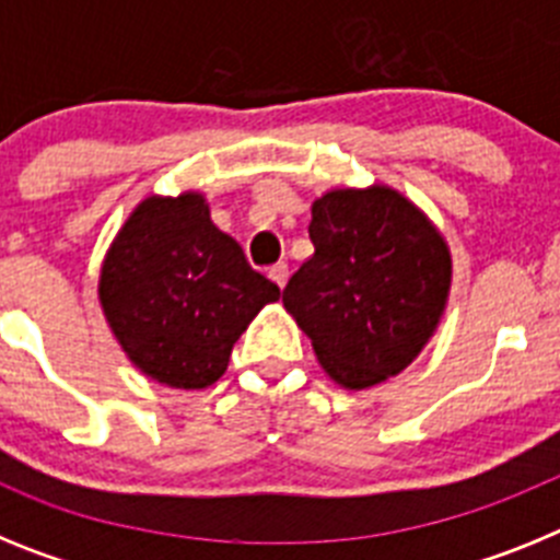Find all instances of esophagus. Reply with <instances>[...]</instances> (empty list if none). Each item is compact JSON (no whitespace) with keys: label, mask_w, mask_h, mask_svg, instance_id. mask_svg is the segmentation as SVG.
<instances>
[{"label":"esophagus","mask_w":560,"mask_h":560,"mask_svg":"<svg viewBox=\"0 0 560 560\" xmlns=\"http://www.w3.org/2000/svg\"><path fill=\"white\" fill-rule=\"evenodd\" d=\"M269 277L275 280L277 285H280V289H283V285L289 283V264H275L269 269Z\"/></svg>","instance_id":"34e87169"}]
</instances>
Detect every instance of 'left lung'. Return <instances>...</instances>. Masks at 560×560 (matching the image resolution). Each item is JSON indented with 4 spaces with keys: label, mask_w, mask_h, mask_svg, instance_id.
Returning a JSON list of instances; mask_svg holds the SVG:
<instances>
[{
    "label": "left lung",
    "mask_w": 560,
    "mask_h": 560,
    "mask_svg": "<svg viewBox=\"0 0 560 560\" xmlns=\"http://www.w3.org/2000/svg\"><path fill=\"white\" fill-rule=\"evenodd\" d=\"M314 255L283 305L325 373L368 389L412 364L446 311L452 255L432 221L393 187L330 190L311 207Z\"/></svg>",
    "instance_id": "8db88e82"
}]
</instances>
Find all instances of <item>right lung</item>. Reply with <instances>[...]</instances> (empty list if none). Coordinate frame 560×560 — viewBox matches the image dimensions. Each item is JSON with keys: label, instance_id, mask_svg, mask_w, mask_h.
<instances>
[{"label": "right lung", "instance_id": "1", "mask_svg": "<svg viewBox=\"0 0 560 560\" xmlns=\"http://www.w3.org/2000/svg\"><path fill=\"white\" fill-rule=\"evenodd\" d=\"M275 300L280 289L212 224L201 192L142 201L101 269L108 328L148 378L176 389L215 384L237 336Z\"/></svg>", "mask_w": 560, "mask_h": 560}]
</instances>
